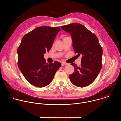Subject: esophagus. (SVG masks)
I'll return each instance as SVG.
<instances>
[{
	"instance_id": "1",
	"label": "esophagus",
	"mask_w": 121,
	"mask_h": 121,
	"mask_svg": "<svg viewBox=\"0 0 121 121\" xmlns=\"http://www.w3.org/2000/svg\"><path fill=\"white\" fill-rule=\"evenodd\" d=\"M68 64L65 63V62H62V64H61V66H66V65H67Z\"/></svg>"
}]
</instances>
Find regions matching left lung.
I'll return each mask as SVG.
<instances>
[{"label":"left lung","instance_id":"1","mask_svg":"<svg viewBox=\"0 0 121 121\" xmlns=\"http://www.w3.org/2000/svg\"><path fill=\"white\" fill-rule=\"evenodd\" d=\"M60 27L71 34L75 53L78 56L82 55L79 66L71 64L74 67V71L69 75L70 80L76 86H87L95 80L102 67L103 49L98 39L94 33L79 23Z\"/></svg>","mask_w":121,"mask_h":121}]
</instances>
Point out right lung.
I'll list each match as a JSON object with an SVG mask.
<instances>
[{
    "label": "right lung",
    "instance_id": "obj_1",
    "mask_svg": "<svg viewBox=\"0 0 121 121\" xmlns=\"http://www.w3.org/2000/svg\"><path fill=\"white\" fill-rule=\"evenodd\" d=\"M59 27H38L26 34L17 48V65L24 77L34 86L42 87L49 85L61 63H47L44 54L49 52Z\"/></svg>",
    "mask_w": 121,
    "mask_h": 121
}]
</instances>
